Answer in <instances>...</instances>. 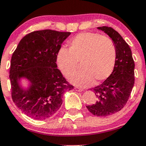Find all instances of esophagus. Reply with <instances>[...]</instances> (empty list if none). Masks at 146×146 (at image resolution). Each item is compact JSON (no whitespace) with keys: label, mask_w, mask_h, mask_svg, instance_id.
I'll return each instance as SVG.
<instances>
[{"label":"esophagus","mask_w":146,"mask_h":146,"mask_svg":"<svg viewBox=\"0 0 146 146\" xmlns=\"http://www.w3.org/2000/svg\"><path fill=\"white\" fill-rule=\"evenodd\" d=\"M75 90H76V91H78V92H82V91H83V90L82 89V88H78V87H75Z\"/></svg>","instance_id":"obj_1"}]
</instances>
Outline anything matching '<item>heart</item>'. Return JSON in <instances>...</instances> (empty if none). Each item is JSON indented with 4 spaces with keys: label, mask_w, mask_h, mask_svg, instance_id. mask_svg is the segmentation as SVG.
Listing matches in <instances>:
<instances>
[{
    "label": "heart",
    "mask_w": 146,
    "mask_h": 146,
    "mask_svg": "<svg viewBox=\"0 0 146 146\" xmlns=\"http://www.w3.org/2000/svg\"><path fill=\"white\" fill-rule=\"evenodd\" d=\"M115 43L110 38L96 33L78 34L69 42V50L60 49L57 63L60 71L67 76L80 62V71L68 75L71 84L79 87L91 86L94 82L100 83L113 72L116 60Z\"/></svg>",
    "instance_id": "obj_1"
}]
</instances>
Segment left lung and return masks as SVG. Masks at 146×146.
<instances>
[{
    "instance_id": "1",
    "label": "left lung",
    "mask_w": 146,
    "mask_h": 146,
    "mask_svg": "<svg viewBox=\"0 0 146 146\" xmlns=\"http://www.w3.org/2000/svg\"><path fill=\"white\" fill-rule=\"evenodd\" d=\"M111 38L117 56L113 71L102 84L93 88L96 103L86 108L93 115L106 117L121 110L127 103L135 84V62L129 45L117 31L108 27H100Z\"/></svg>"
}]
</instances>
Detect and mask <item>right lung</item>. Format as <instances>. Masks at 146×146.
Listing matches in <instances>:
<instances>
[{"instance_id":"right-lung-1","label":"right lung","mask_w":146,"mask_h":146,"mask_svg":"<svg viewBox=\"0 0 146 146\" xmlns=\"http://www.w3.org/2000/svg\"><path fill=\"white\" fill-rule=\"evenodd\" d=\"M70 32L45 29L26 35L11 60V97L25 115L37 120L54 115L62 104V94L73 89L57 68L56 60ZM28 81L23 87L21 81Z\"/></svg>"}]
</instances>
